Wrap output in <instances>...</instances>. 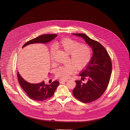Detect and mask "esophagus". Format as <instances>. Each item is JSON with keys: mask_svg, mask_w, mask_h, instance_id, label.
Returning a JSON list of instances; mask_svg holds the SVG:
<instances>
[{"mask_svg": "<svg viewBox=\"0 0 130 130\" xmlns=\"http://www.w3.org/2000/svg\"><path fill=\"white\" fill-rule=\"evenodd\" d=\"M68 81V79H60L59 80V83H62L63 82H66Z\"/></svg>", "mask_w": 130, "mask_h": 130, "instance_id": "esophagus-1", "label": "esophagus"}]
</instances>
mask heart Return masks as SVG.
<instances>
[{"label":"heart","instance_id":"1","mask_svg":"<svg viewBox=\"0 0 130 130\" xmlns=\"http://www.w3.org/2000/svg\"><path fill=\"white\" fill-rule=\"evenodd\" d=\"M57 46L69 54L68 63L59 67L56 73L58 78L66 79L74 74L75 69L82 70L89 63L92 57V50L86 44H80L77 41L69 38H63L57 42ZM52 60H53V51H51Z\"/></svg>","mask_w":130,"mask_h":130}]
</instances>
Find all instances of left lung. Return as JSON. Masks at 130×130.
<instances>
[{"mask_svg":"<svg viewBox=\"0 0 130 130\" xmlns=\"http://www.w3.org/2000/svg\"><path fill=\"white\" fill-rule=\"evenodd\" d=\"M73 35L83 38L93 53L91 60L79 75L83 80L87 79V82L75 80L76 85L73 93L83 103H91L100 98L108 86L112 70L111 59L105 48L98 41L84 34Z\"/></svg>","mask_w":130,"mask_h":130,"instance_id":"1","label":"left lung"}]
</instances>
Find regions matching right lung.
Returning a JSON list of instances; mask_svg holds the SVG:
<instances>
[{"mask_svg": "<svg viewBox=\"0 0 130 130\" xmlns=\"http://www.w3.org/2000/svg\"><path fill=\"white\" fill-rule=\"evenodd\" d=\"M56 36L57 35L56 34H46L38 36L26 42L22 47L30 44L37 43H45L53 40ZM51 75L50 73L48 75ZM18 78L20 86L27 96L31 99L37 102L43 101L52 97L54 95L57 87L59 85L57 80L52 83L50 85L45 84L44 81L38 84L29 83L21 77L19 72L18 73Z\"/></svg>", "mask_w": 130, "mask_h": 130, "instance_id": "add662e5", "label": "right lung"}]
</instances>
